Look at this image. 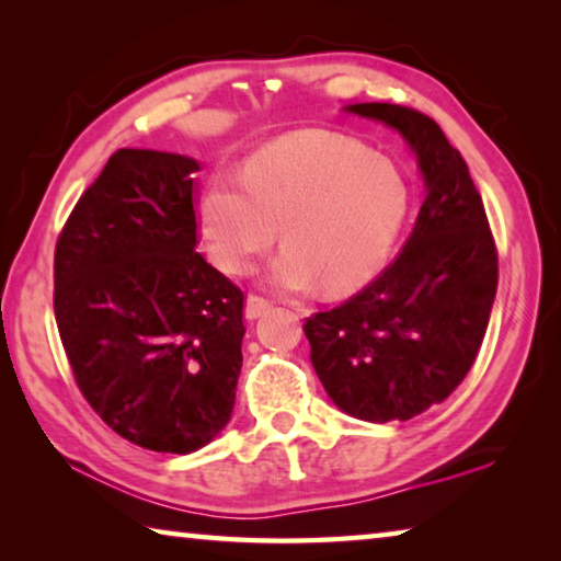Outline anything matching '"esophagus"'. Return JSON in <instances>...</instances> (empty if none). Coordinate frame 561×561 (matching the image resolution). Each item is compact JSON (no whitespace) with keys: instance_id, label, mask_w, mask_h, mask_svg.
<instances>
[{"instance_id":"1","label":"esophagus","mask_w":561,"mask_h":561,"mask_svg":"<svg viewBox=\"0 0 561 561\" xmlns=\"http://www.w3.org/2000/svg\"><path fill=\"white\" fill-rule=\"evenodd\" d=\"M270 307H272V301H270V299L260 297V294H250V297H247L244 317H247V319H260L262 314H267Z\"/></svg>"}]
</instances>
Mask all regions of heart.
Instances as JSON below:
<instances>
[{
  "label": "heart",
  "mask_w": 561,
  "mask_h": 561,
  "mask_svg": "<svg viewBox=\"0 0 561 561\" xmlns=\"http://www.w3.org/2000/svg\"><path fill=\"white\" fill-rule=\"evenodd\" d=\"M408 183L391 160L339 138H294L264 150L244 170V187L215 180L201 220L213 257L244 272L282 225L287 250L272 279L284 289L329 294L358 287L401 232Z\"/></svg>",
  "instance_id": "1"
}]
</instances>
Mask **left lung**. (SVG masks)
Returning <instances> with one entry per match:
<instances>
[{
	"label": "left lung",
	"instance_id": "8db88e82",
	"mask_svg": "<svg viewBox=\"0 0 561 561\" xmlns=\"http://www.w3.org/2000/svg\"><path fill=\"white\" fill-rule=\"evenodd\" d=\"M408 140L425 201L396 260L364 289L304 324L311 364L341 411L408 421L470 371L497 291V247L470 170L438 123L396 103H354Z\"/></svg>",
	"mask_w": 561,
	"mask_h": 561
}]
</instances>
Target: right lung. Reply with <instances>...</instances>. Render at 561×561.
Wrapping results in <instances>:
<instances>
[{"mask_svg": "<svg viewBox=\"0 0 561 561\" xmlns=\"http://www.w3.org/2000/svg\"><path fill=\"white\" fill-rule=\"evenodd\" d=\"M197 160L121 148L66 220L54 314L76 386L111 431L193 453L232 415L242 289L197 247Z\"/></svg>", "mask_w": 561, "mask_h": 561, "instance_id": "1", "label": "right lung"}]
</instances>
